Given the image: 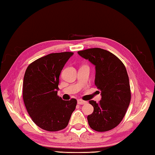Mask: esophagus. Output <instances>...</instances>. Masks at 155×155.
Here are the masks:
<instances>
[{
  "mask_svg": "<svg viewBox=\"0 0 155 155\" xmlns=\"http://www.w3.org/2000/svg\"><path fill=\"white\" fill-rule=\"evenodd\" d=\"M87 103V101H82V100H78V104H84Z\"/></svg>",
  "mask_w": 155,
  "mask_h": 155,
  "instance_id": "1",
  "label": "esophagus"
}]
</instances>
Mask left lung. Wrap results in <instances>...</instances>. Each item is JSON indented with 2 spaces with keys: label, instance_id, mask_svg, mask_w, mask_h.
Here are the masks:
<instances>
[{
  "label": "left lung",
  "instance_id": "8db88e82",
  "mask_svg": "<svg viewBox=\"0 0 155 155\" xmlns=\"http://www.w3.org/2000/svg\"><path fill=\"white\" fill-rule=\"evenodd\" d=\"M78 53L96 66L95 85L101 91L102 98L98 103L89 101L94 107V112L87 116L90 127L97 132L112 130L124 118L131 100L125 66L115 54L99 48Z\"/></svg>",
  "mask_w": 155,
  "mask_h": 155
}]
</instances>
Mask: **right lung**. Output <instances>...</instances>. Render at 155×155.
<instances>
[{
  "instance_id": "obj_1",
  "label": "right lung",
  "mask_w": 155,
  "mask_h": 155,
  "mask_svg": "<svg viewBox=\"0 0 155 155\" xmlns=\"http://www.w3.org/2000/svg\"><path fill=\"white\" fill-rule=\"evenodd\" d=\"M72 52L51 53L28 66L23 84V98L28 113L38 127L48 132L68 125L77 100L63 101L58 95L59 75Z\"/></svg>"
}]
</instances>
